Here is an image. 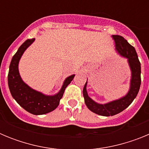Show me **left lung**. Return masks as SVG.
Returning <instances> with one entry per match:
<instances>
[{"instance_id":"obj_1","label":"left lung","mask_w":149,"mask_h":149,"mask_svg":"<svg viewBox=\"0 0 149 149\" xmlns=\"http://www.w3.org/2000/svg\"><path fill=\"white\" fill-rule=\"evenodd\" d=\"M112 37L115 41L116 50L118 51V53L121 56L127 59L131 71V79L130 89L126 95L119 99L110 101L109 103L104 104L96 103L95 101L89 98L86 92V81L83 89L85 104L91 111L103 116H112L119 113L127 108L137 95L141 84V65L135 48L121 36L113 35Z\"/></svg>"}]
</instances>
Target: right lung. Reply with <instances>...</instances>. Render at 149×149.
I'll use <instances>...</instances> for the list:
<instances>
[{"mask_svg": "<svg viewBox=\"0 0 149 149\" xmlns=\"http://www.w3.org/2000/svg\"><path fill=\"white\" fill-rule=\"evenodd\" d=\"M34 40L35 39H27L13 56L8 74V85L13 98L22 107L33 115H43L58 107L65 88L73 80L74 74L65 79L60 92L54 95H46L27 85L19 74L18 63L24 51Z\"/></svg>", "mask_w": 149, "mask_h": 149, "instance_id": "right-lung-1", "label": "right lung"}]
</instances>
